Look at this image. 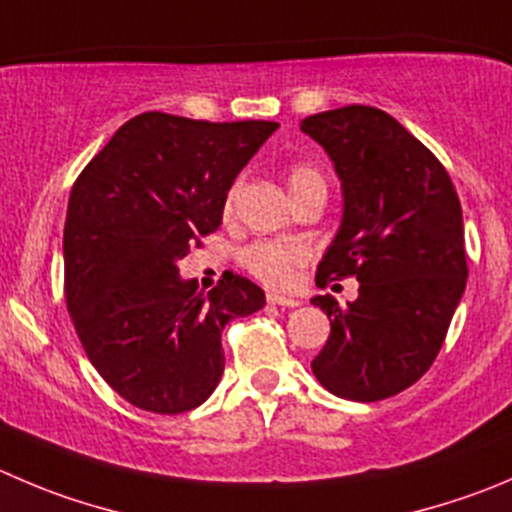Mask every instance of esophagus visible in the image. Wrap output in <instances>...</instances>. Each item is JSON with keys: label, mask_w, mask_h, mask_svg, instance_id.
I'll return each mask as SVG.
<instances>
[{"label": "esophagus", "mask_w": 512, "mask_h": 512, "mask_svg": "<svg viewBox=\"0 0 512 512\" xmlns=\"http://www.w3.org/2000/svg\"><path fill=\"white\" fill-rule=\"evenodd\" d=\"M266 301H269V304H274V306H289V309H294V306L301 304L299 299H291V296L276 294V291H271V294H266Z\"/></svg>", "instance_id": "obj_1"}]
</instances>
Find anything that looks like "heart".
<instances>
[{
	"instance_id": "obj_1",
	"label": "heart",
	"mask_w": 512,
	"mask_h": 512,
	"mask_svg": "<svg viewBox=\"0 0 512 512\" xmlns=\"http://www.w3.org/2000/svg\"><path fill=\"white\" fill-rule=\"evenodd\" d=\"M289 193L306 191L311 186H324V178L316 168L311 165H294L289 170ZM306 253L299 243H286V241H261V243H253L243 251V264L248 266L251 274L259 276L261 281L266 284H289L291 281V271L294 266L304 264Z\"/></svg>"
}]
</instances>
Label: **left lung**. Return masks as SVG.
<instances>
[{"label":"left lung","instance_id":"obj_1","mask_svg":"<svg viewBox=\"0 0 512 512\" xmlns=\"http://www.w3.org/2000/svg\"><path fill=\"white\" fill-rule=\"evenodd\" d=\"M299 128L342 186V221L316 284L359 281L347 306L329 294L311 299L332 321L311 369L337 397L387 399L430 369L465 294L460 198L440 160L377 107L326 110Z\"/></svg>","mask_w":512,"mask_h":512}]
</instances>
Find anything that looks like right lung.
<instances>
[{
	"label": "right lung",
	"instance_id": "obj_1",
	"mask_svg": "<svg viewBox=\"0 0 512 512\" xmlns=\"http://www.w3.org/2000/svg\"><path fill=\"white\" fill-rule=\"evenodd\" d=\"M279 123L143 113L87 163L67 203L65 296L87 359L130 405L178 415L223 374V326L264 309L243 276L208 294L178 261L221 226L243 165Z\"/></svg>",
	"mask_w": 512,
	"mask_h": 512
}]
</instances>
